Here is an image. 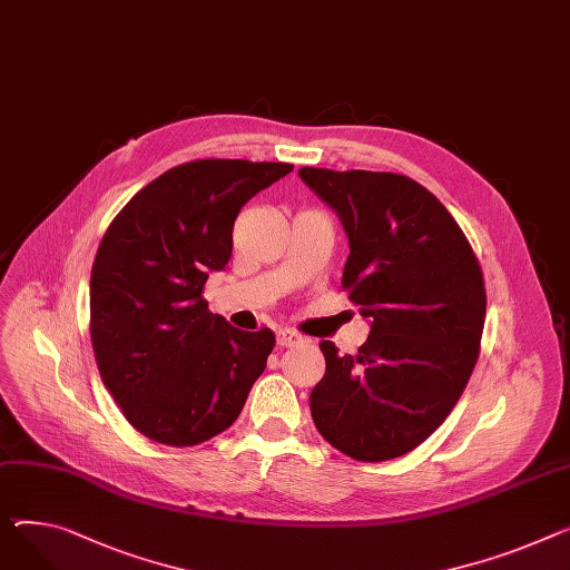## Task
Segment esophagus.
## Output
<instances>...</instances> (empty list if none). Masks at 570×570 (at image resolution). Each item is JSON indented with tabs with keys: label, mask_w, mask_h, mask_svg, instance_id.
Instances as JSON below:
<instances>
[{
	"label": "esophagus",
	"mask_w": 570,
	"mask_h": 570,
	"mask_svg": "<svg viewBox=\"0 0 570 570\" xmlns=\"http://www.w3.org/2000/svg\"><path fill=\"white\" fill-rule=\"evenodd\" d=\"M302 341H307L302 334L293 332V330H279L277 332V346L279 348H291V346H297L302 344Z\"/></svg>",
	"instance_id": "esophagus-1"
}]
</instances>
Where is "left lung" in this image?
Listing matches in <instances>:
<instances>
[{"mask_svg":"<svg viewBox=\"0 0 570 570\" xmlns=\"http://www.w3.org/2000/svg\"><path fill=\"white\" fill-rule=\"evenodd\" d=\"M299 178L344 224L341 286L371 321L357 355L321 341L314 424L355 461L399 459L446 420L470 381L485 321L481 265L456 219L407 176L302 167Z\"/></svg>","mask_w":570,"mask_h":570,"instance_id":"obj_1","label":"left lung"}]
</instances>
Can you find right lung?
Here are the masks:
<instances>
[{"instance_id":"add662e5","label":"right lung","mask_w":570,"mask_h":570,"mask_svg":"<svg viewBox=\"0 0 570 570\" xmlns=\"http://www.w3.org/2000/svg\"><path fill=\"white\" fill-rule=\"evenodd\" d=\"M286 163L195 160L146 187L111 219L91 268V344L100 377L148 440L195 446L229 429L275 348L208 309L234 222Z\"/></svg>"}]
</instances>
